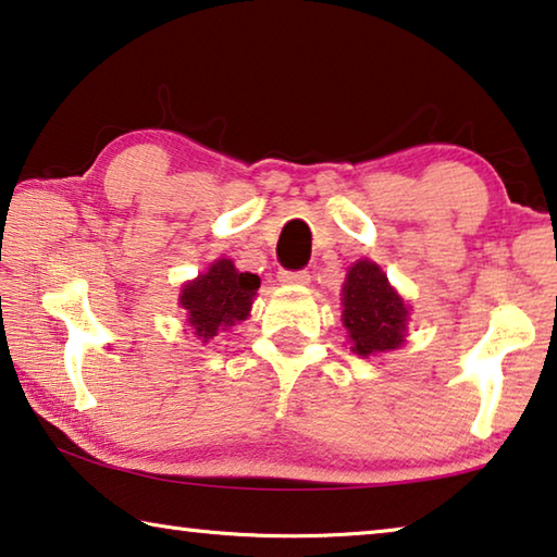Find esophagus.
<instances>
[{"label": "esophagus", "instance_id": "1", "mask_svg": "<svg viewBox=\"0 0 557 557\" xmlns=\"http://www.w3.org/2000/svg\"><path fill=\"white\" fill-rule=\"evenodd\" d=\"M277 280L282 285H307L310 282V272L307 270H280Z\"/></svg>", "mask_w": 557, "mask_h": 557}]
</instances>
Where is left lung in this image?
I'll list each match as a JSON object with an SVG mask.
<instances>
[{
  "mask_svg": "<svg viewBox=\"0 0 557 557\" xmlns=\"http://www.w3.org/2000/svg\"><path fill=\"white\" fill-rule=\"evenodd\" d=\"M342 322L351 351L359 357L399 349L406 337L409 307L372 260H357L342 287Z\"/></svg>",
  "mask_w": 557,
  "mask_h": 557,
  "instance_id": "8db88e82",
  "label": "left lung"
}]
</instances>
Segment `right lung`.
<instances>
[{"label": "right lung", "mask_w": 557, "mask_h": 557, "mask_svg": "<svg viewBox=\"0 0 557 557\" xmlns=\"http://www.w3.org/2000/svg\"><path fill=\"white\" fill-rule=\"evenodd\" d=\"M258 287V275L235 270L233 260L220 258L208 272L183 285L181 307L188 314L185 322L200 342H210L220 330L247 320Z\"/></svg>", "instance_id": "1"}]
</instances>
